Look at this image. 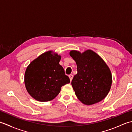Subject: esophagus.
<instances>
[{"label":"esophagus","instance_id":"obj_1","mask_svg":"<svg viewBox=\"0 0 132 132\" xmlns=\"http://www.w3.org/2000/svg\"><path fill=\"white\" fill-rule=\"evenodd\" d=\"M69 78H70V81H71L72 79V78H73V75H72V74H70L69 75Z\"/></svg>","mask_w":132,"mask_h":132}]
</instances>
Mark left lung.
Segmentation results:
<instances>
[{"instance_id": "obj_1", "label": "left lung", "mask_w": 132, "mask_h": 132, "mask_svg": "<svg viewBox=\"0 0 132 132\" xmlns=\"http://www.w3.org/2000/svg\"><path fill=\"white\" fill-rule=\"evenodd\" d=\"M70 55L77 65L78 73L71 85L78 99L86 105H92L104 99L112 82L110 69L105 62L91 50L83 53L71 50Z\"/></svg>"}]
</instances>
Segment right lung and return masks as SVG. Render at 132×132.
Here are the masks:
<instances>
[{"mask_svg":"<svg viewBox=\"0 0 132 132\" xmlns=\"http://www.w3.org/2000/svg\"><path fill=\"white\" fill-rule=\"evenodd\" d=\"M61 57L48 51L33 60L27 67L24 83L28 92L39 102H48L57 96L62 86L70 79L60 65Z\"/></svg>","mask_w":132,"mask_h":132,"instance_id":"right-lung-1","label":"right lung"}]
</instances>
